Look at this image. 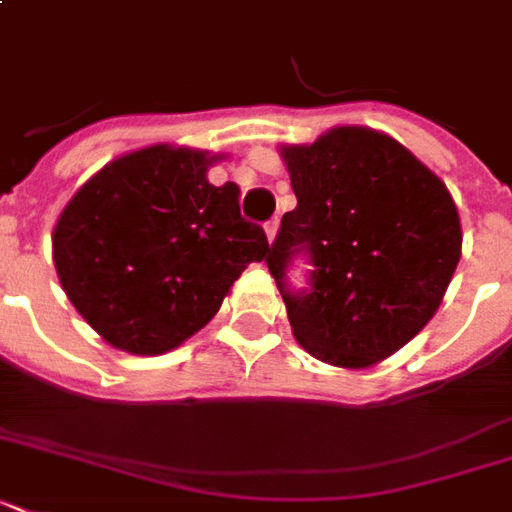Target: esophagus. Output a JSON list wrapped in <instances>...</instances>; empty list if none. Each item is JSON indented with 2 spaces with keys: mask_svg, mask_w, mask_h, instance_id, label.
I'll return each instance as SVG.
<instances>
[{
  "mask_svg": "<svg viewBox=\"0 0 512 512\" xmlns=\"http://www.w3.org/2000/svg\"><path fill=\"white\" fill-rule=\"evenodd\" d=\"M276 231H279V220L273 217V220H268V223H265V233H268V241L276 239Z\"/></svg>",
  "mask_w": 512,
  "mask_h": 512,
  "instance_id": "obj_1",
  "label": "esophagus"
}]
</instances>
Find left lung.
I'll return each mask as SVG.
<instances>
[{"instance_id": "8db88e82", "label": "left lung", "mask_w": 512, "mask_h": 512, "mask_svg": "<svg viewBox=\"0 0 512 512\" xmlns=\"http://www.w3.org/2000/svg\"><path fill=\"white\" fill-rule=\"evenodd\" d=\"M297 207L268 249L297 342L348 369L404 348L441 305L460 263V215L446 185L401 143L366 127H337L284 148ZM297 256L312 263L295 290Z\"/></svg>"}]
</instances>
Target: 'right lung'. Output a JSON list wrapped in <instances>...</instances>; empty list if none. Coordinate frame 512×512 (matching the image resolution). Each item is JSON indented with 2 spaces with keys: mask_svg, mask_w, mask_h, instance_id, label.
Segmentation results:
<instances>
[{
  "mask_svg": "<svg viewBox=\"0 0 512 512\" xmlns=\"http://www.w3.org/2000/svg\"><path fill=\"white\" fill-rule=\"evenodd\" d=\"M201 151L151 146L106 164L52 233L60 284L114 348L159 356L199 332L268 239L239 185H212Z\"/></svg>",
  "mask_w": 512,
  "mask_h": 512,
  "instance_id": "add662e5",
  "label": "right lung"
}]
</instances>
